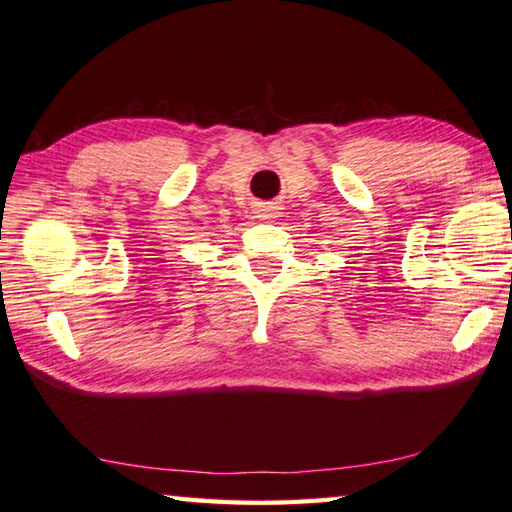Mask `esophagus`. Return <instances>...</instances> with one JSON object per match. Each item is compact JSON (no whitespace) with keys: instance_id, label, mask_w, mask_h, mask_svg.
<instances>
[{"instance_id":"obj_1","label":"esophagus","mask_w":512,"mask_h":512,"mask_svg":"<svg viewBox=\"0 0 512 512\" xmlns=\"http://www.w3.org/2000/svg\"><path fill=\"white\" fill-rule=\"evenodd\" d=\"M258 218H263V220L276 218V207H260L258 209Z\"/></svg>"}]
</instances>
